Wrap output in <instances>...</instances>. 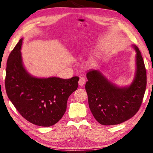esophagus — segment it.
Listing matches in <instances>:
<instances>
[{"mask_svg": "<svg viewBox=\"0 0 153 153\" xmlns=\"http://www.w3.org/2000/svg\"><path fill=\"white\" fill-rule=\"evenodd\" d=\"M85 81H86V80L84 77H80L79 81V85L80 86H82L85 83Z\"/></svg>", "mask_w": 153, "mask_h": 153, "instance_id": "1", "label": "esophagus"}]
</instances>
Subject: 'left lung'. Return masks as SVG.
<instances>
[{"instance_id":"left-lung-1","label":"left lung","mask_w":153,"mask_h":153,"mask_svg":"<svg viewBox=\"0 0 153 153\" xmlns=\"http://www.w3.org/2000/svg\"><path fill=\"white\" fill-rule=\"evenodd\" d=\"M136 52L134 79L128 87H118L110 82L97 70L87 72L85 90L92 114L103 125L122 123L139 110L146 87V71L138 48Z\"/></svg>"}]
</instances>
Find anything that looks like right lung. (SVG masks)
Listing matches in <instances>:
<instances>
[{
  "label": "right lung",
  "mask_w": 153,
  "mask_h": 153,
  "mask_svg": "<svg viewBox=\"0 0 153 153\" xmlns=\"http://www.w3.org/2000/svg\"><path fill=\"white\" fill-rule=\"evenodd\" d=\"M23 39L7 59L5 85L8 97L20 114L29 122L50 126L65 113L67 101L78 87L79 77L37 78L23 67L20 49Z\"/></svg>",
  "instance_id": "1"
}]
</instances>
